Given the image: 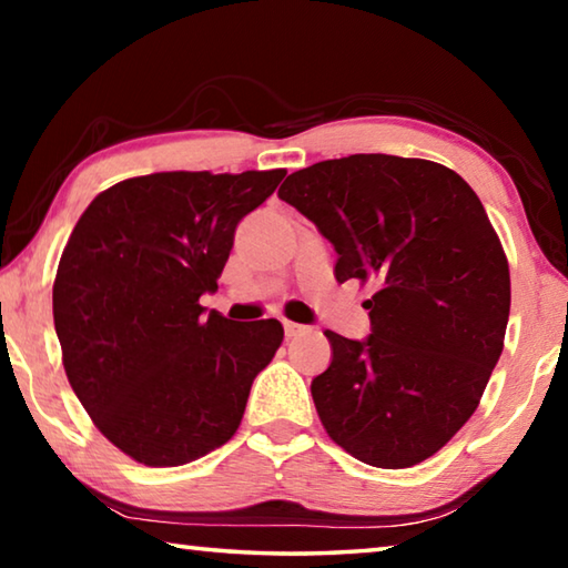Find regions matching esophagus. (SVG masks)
I'll return each instance as SVG.
<instances>
[{
    "instance_id": "1",
    "label": "esophagus",
    "mask_w": 568,
    "mask_h": 568,
    "mask_svg": "<svg viewBox=\"0 0 568 568\" xmlns=\"http://www.w3.org/2000/svg\"><path fill=\"white\" fill-rule=\"evenodd\" d=\"M283 328H285V335H287V338H293V335H301V333H305V331H307L305 325H301V323H293V321H283Z\"/></svg>"
}]
</instances>
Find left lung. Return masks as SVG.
I'll return each instance as SVG.
<instances>
[{
  "label": "left lung",
  "instance_id": "8db88e82",
  "mask_svg": "<svg viewBox=\"0 0 568 568\" xmlns=\"http://www.w3.org/2000/svg\"><path fill=\"white\" fill-rule=\"evenodd\" d=\"M277 197L333 245L338 283L376 285L371 335L325 331L333 361L311 383L325 430L368 466L430 458L474 416L511 311L478 195L438 162L351 155L293 172Z\"/></svg>",
  "mask_w": 568,
  "mask_h": 568
}]
</instances>
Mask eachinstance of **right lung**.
Returning a JSON list of instances; mask_svg holds the SVG:
<instances>
[{"label":"right lung","mask_w":568,"mask_h":568,"mask_svg":"<svg viewBox=\"0 0 568 568\" xmlns=\"http://www.w3.org/2000/svg\"><path fill=\"white\" fill-rule=\"evenodd\" d=\"M285 170L155 172L100 192L57 267L52 313L70 386L102 436L145 466L227 444L257 373L283 343L275 318L233 323L217 291L235 227Z\"/></svg>","instance_id":"1"}]
</instances>
